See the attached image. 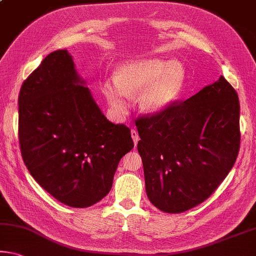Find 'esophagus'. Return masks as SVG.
Listing matches in <instances>:
<instances>
[{
  "instance_id": "obj_1",
  "label": "esophagus",
  "mask_w": 256,
  "mask_h": 256,
  "mask_svg": "<svg viewBox=\"0 0 256 256\" xmlns=\"http://www.w3.org/2000/svg\"><path fill=\"white\" fill-rule=\"evenodd\" d=\"M131 136H132L133 141H134V146H136L138 141H139V134H138L136 130H134V128L131 130Z\"/></svg>"
}]
</instances>
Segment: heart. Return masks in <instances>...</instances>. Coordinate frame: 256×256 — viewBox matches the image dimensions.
<instances>
[{
    "instance_id": "b5f03b06",
    "label": "heart",
    "mask_w": 256,
    "mask_h": 256,
    "mask_svg": "<svg viewBox=\"0 0 256 256\" xmlns=\"http://www.w3.org/2000/svg\"><path fill=\"white\" fill-rule=\"evenodd\" d=\"M184 70L179 62L150 58L134 60L117 72L115 82L104 84L102 91L117 112L128 108V96L139 92L138 101L144 112H156L168 108L180 96Z\"/></svg>"
}]
</instances>
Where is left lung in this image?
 <instances>
[{
  "label": "left lung",
  "mask_w": 256,
  "mask_h": 256,
  "mask_svg": "<svg viewBox=\"0 0 256 256\" xmlns=\"http://www.w3.org/2000/svg\"><path fill=\"white\" fill-rule=\"evenodd\" d=\"M136 125L147 196L165 213L208 200L240 148L238 94L223 76L186 101L139 116Z\"/></svg>",
  "instance_id": "1"
}]
</instances>
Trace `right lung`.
Masks as SVG:
<instances>
[{
    "mask_svg": "<svg viewBox=\"0 0 256 256\" xmlns=\"http://www.w3.org/2000/svg\"><path fill=\"white\" fill-rule=\"evenodd\" d=\"M82 84L72 56L58 50L24 80L18 98L24 163L44 190L76 208L106 196L134 146L130 128L109 122Z\"/></svg>",
    "mask_w": 256,
    "mask_h": 256,
    "instance_id": "add662e5",
    "label": "right lung"
}]
</instances>
